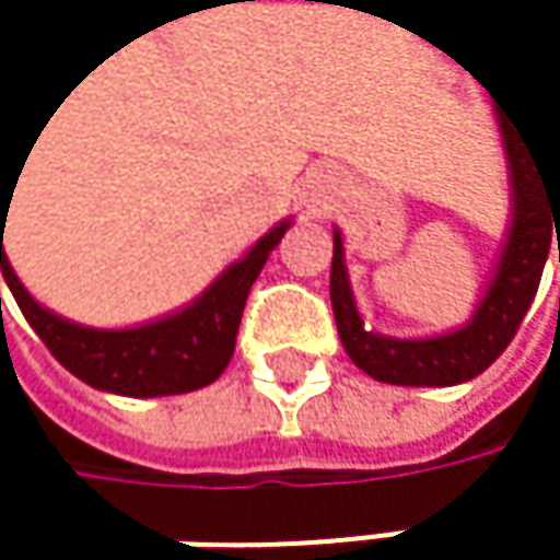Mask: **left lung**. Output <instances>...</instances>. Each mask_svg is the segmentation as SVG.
<instances>
[{
  "label": "left lung",
  "mask_w": 560,
  "mask_h": 560,
  "mask_svg": "<svg viewBox=\"0 0 560 560\" xmlns=\"http://www.w3.org/2000/svg\"><path fill=\"white\" fill-rule=\"evenodd\" d=\"M505 171H509V226L503 249L467 324L434 337H389L363 324L347 272V249L334 230L330 304L347 357L373 380L389 386H460L480 376L515 337L535 301L548 249L558 236L560 262V168L551 165L528 136L497 106Z\"/></svg>",
  "instance_id": "1"
}]
</instances>
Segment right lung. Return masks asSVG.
Instances as JSON below:
<instances>
[{
	"label": "right lung",
	"instance_id": "obj_1",
	"mask_svg": "<svg viewBox=\"0 0 560 560\" xmlns=\"http://www.w3.org/2000/svg\"><path fill=\"white\" fill-rule=\"evenodd\" d=\"M15 194V190H12ZM12 203V200H9ZM9 207L0 203L2 233ZM291 226V217L259 236L243 259L230 262L190 304L165 317L136 324V327H86L70 317H60L51 307L38 304L32 291L19 281L0 233L2 279L19 301L32 330L45 340L63 370H70L86 386L129 398L180 395L210 386L230 366L240 334V317L246 294L259 279L269 253L276 249Z\"/></svg>",
	"mask_w": 560,
	"mask_h": 560
}]
</instances>
